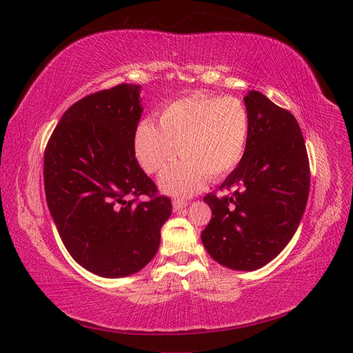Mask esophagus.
Listing matches in <instances>:
<instances>
[{"instance_id":"obj_1","label":"esophagus","mask_w":353,"mask_h":353,"mask_svg":"<svg viewBox=\"0 0 353 353\" xmlns=\"http://www.w3.org/2000/svg\"><path fill=\"white\" fill-rule=\"evenodd\" d=\"M188 206V201L184 199H175L174 200V210L175 212H181L183 209H185Z\"/></svg>"}]
</instances>
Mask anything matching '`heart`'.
<instances>
[{
	"label": "heart",
	"instance_id": "heart-1",
	"mask_svg": "<svg viewBox=\"0 0 353 353\" xmlns=\"http://www.w3.org/2000/svg\"><path fill=\"white\" fill-rule=\"evenodd\" d=\"M250 119L245 105L236 97L194 94L168 104L159 126L145 119L134 134L138 163L148 174H157L176 157L183 159L160 176V187L174 196H188L208 178L225 175L245 153Z\"/></svg>",
	"mask_w": 353,
	"mask_h": 353
}]
</instances>
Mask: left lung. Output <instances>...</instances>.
I'll return each mask as SVG.
<instances>
[{"mask_svg":"<svg viewBox=\"0 0 353 353\" xmlns=\"http://www.w3.org/2000/svg\"><path fill=\"white\" fill-rule=\"evenodd\" d=\"M250 119L241 162L221 184L232 194L205 199L212 219L201 232L222 266L254 271L271 262L299 227L309 196V159L296 117L259 91L244 97Z\"/></svg>","mask_w":353,"mask_h":353,"instance_id":"obj_1","label":"left lung"}]
</instances>
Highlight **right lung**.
<instances>
[{
    "label": "right lung",
    "instance_id": "1",
    "mask_svg": "<svg viewBox=\"0 0 353 353\" xmlns=\"http://www.w3.org/2000/svg\"><path fill=\"white\" fill-rule=\"evenodd\" d=\"M141 113L140 85L90 94L61 116L44 153L46 196L60 239L81 266L105 279L143 270L172 213L135 157Z\"/></svg>",
    "mask_w": 353,
    "mask_h": 353
}]
</instances>
